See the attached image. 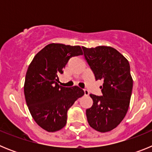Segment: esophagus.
I'll return each instance as SVG.
<instances>
[{
	"instance_id": "esophagus-1",
	"label": "esophagus",
	"mask_w": 152,
	"mask_h": 152,
	"mask_svg": "<svg viewBox=\"0 0 152 152\" xmlns=\"http://www.w3.org/2000/svg\"><path fill=\"white\" fill-rule=\"evenodd\" d=\"M84 95H85V96H88V95H89V91H88V90L84 89Z\"/></svg>"
}]
</instances>
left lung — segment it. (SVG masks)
Segmentation results:
<instances>
[{
    "mask_svg": "<svg viewBox=\"0 0 152 152\" xmlns=\"http://www.w3.org/2000/svg\"><path fill=\"white\" fill-rule=\"evenodd\" d=\"M84 56L96 80H103L102 96L90 94L93 105L86 110L90 126L100 132L115 129L129 107L133 80L128 60L110 46L82 47Z\"/></svg>",
    "mask_w": 152,
    "mask_h": 152,
    "instance_id": "left-lung-1",
    "label": "left lung"
}]
</instances>
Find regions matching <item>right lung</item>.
I'll return each instance as SVG.
<instances>
[{"mask_svg": "<svg viewBox=\"0 0 152 152\" xmlns=\"http://www.w3.org/2000/svg\"><path fill=\"white\" fill-rule=\"evenodd\" d=\"M83 55L79 45L51 43L37 53L25 77L24 95L31 116L49 132L58 131L67 123V112L84 94L77 86L64 88L58 84V75L72 57Z\"/></svg>", "mask_w": 152, "mask_h": 152, "instance_id": "1", "label": "right lung"}]
</instances>
